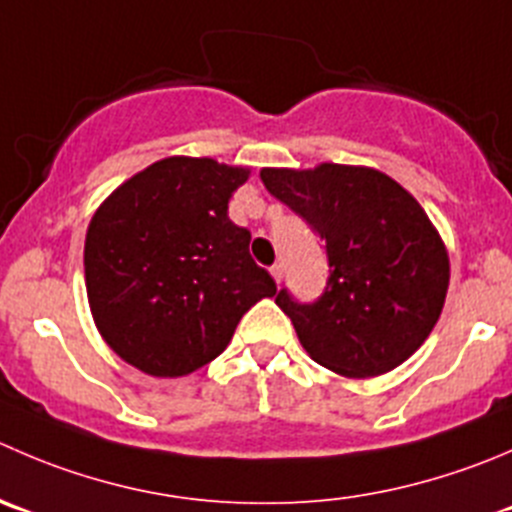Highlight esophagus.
Returning <instances> with one entry per match:
<instances>
[{"label": "esophagus", "mask_w": 512, "mask_h": 512, "mask_svg": "<svg viewBox=\"0 0 512 512\" xmlns=\"http://www.w3.org/2000/svg\"><path fill=\"white\" fill-rule=\"evenodd\" d=\"M282 272H285V270H282V265H280V262H277V265H272V267H270V275L275 277V282H277V285H280V280H282Z\"/></svg>", "instance_id": "obj_1"}]
</instances>
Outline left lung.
Returning a JSON list of instances; mask_svg holds the SVG:
<instances>
[{
	"label": "left lung",
	"mask_w": 512,
	"mask_h": 512,
	"mask_svg": "<svg viewBox=\"0 0 512 512\" xmlns=\"http://www.w3.org/2000/svg\"><path fill=\"white\" fill-rule=\"evenodd\" d=\"M260 177L325 240L330 277L320 300L275 297L307 355L342 377L403 365L433 332L450 285L448 250L420 202L372 167H265Z\"/></svg>",
	"instance_id": "left-lung-1"
}]
</instances>
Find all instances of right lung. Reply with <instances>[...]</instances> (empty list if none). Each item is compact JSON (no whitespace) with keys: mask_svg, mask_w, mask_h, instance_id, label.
<instances>
[{"mask_svg":"<svg viewBox=\"0 0 512 512\" xmlns=\"http://www.w3.org/2000/svg\"><path fill=\"white\" fill-rule=\"evenodd\" d=\"M250 167L165 157L122 182L92 215L84 282L94 325L137 370L182 377L215 360L237 322L277 292L227 217Z\"/></svg>","mask_w":512,"mask_h":512,"instance_id":"add662e5","label":"right lung"}]
</instances>
